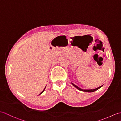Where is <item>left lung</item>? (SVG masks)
Instances as JSON below:
<instances>
[{
    "instance_id": "8db88e82",
    "label": "left lung",
    "mask_w": 121,
    "mask_h": 121,
    "mask_svg": "<svg viewBox=\"0 0 121 121\" xmlns=\"http://www.w3.org/2000/svg\"><path fill=\"white\" fill-rule=\"evenodd\" d=\"M72 85H73L75 87H76V88L77 89L79 90H80V91H81L87 92H94V91H95L96 90H98V89H99V88H100L101 87H102V86H100L99 87V88H96V89H91V90H83V89H81L79 88V87H78L77 86H76L75 85H74V83H72Z\"/></svg>"
}]
</instances>
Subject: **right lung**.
Masks as SVG:
<instances>
[{
	"mask_svg": "<svg viewBox=\"0 0 121 121\" xmlns=\"http://www.w3.org/2000/svg\"><path fill=\"white\" fill-rule=\"evenodd\" d=\"M45 89H44V90H43V91H42V92H41V93H40V94H41V93H43V92H44V90H45Z\"/></svg>",
	"mask_w": 121,
	"mask_h": 121,
	"instance_id": "obj_1",
	"label": "right lung"
}]
</instances>
